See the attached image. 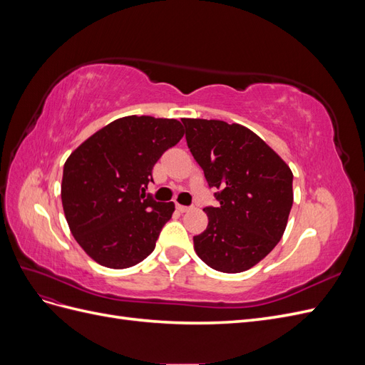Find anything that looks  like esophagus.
Wrapping results in <instances>:
<instances>
[{
	"mask_svg": "<svg viewBox=\"0 0 365 365\" xmlns=\"http://www.w3.org/2000/svg\"><path fill=\"white\" fill-rule=\"evenodd\" d=\"M176 210H178L180 213H185V212H189L190 207H185V205H181V204H176Z\"/></svg>",
	"mask_w": 365,
	"mask_h": 365,
	"instance_id": "1",
	"label": "esophagus"
}]
</instances>
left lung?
Listing matches in <instances>:
<instances>
[{
    "mask_svg": "<svg viewBox=\"0 0 365 365\" xmlns=\"http://www.w3.org/2000/svg\"><path fill=\"white\" fill-rule=\"evenodd\" d=\"M185 140L201 165L217 207H205L208 225L193 237L210 268L236 274L264 259L279 244L294 201L292 172L248 128L222 120L184 118Z\"/></svg>",
    "mask_w": 365,
    "mask_h": 365,
    "instance_id": "8db88e82",
    "label": "left lung"
}]
</instances>
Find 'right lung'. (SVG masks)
Listing matches in <instances>:
<instances>
[{"label": "right lung", "mask_w": 365, "mask_h": 365, "mask_svg": "<svg viewBox=\"0 0 365 365\" xmlns=\"http://www.w3.org/2000/svg\"><path fill=\"white\" fill-rule=\"evenodd\" d=\"M182 135L175 118L128 115L97 130L65 161V217L77 244L102 267H134L155 250L175 204L145 192L153 165Z\"/></svg>", "instance_id": "obj_1"}]
</instances>
